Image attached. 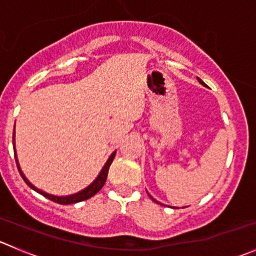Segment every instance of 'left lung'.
Returning <instances> with one entry per match:
<instances>
[{
	"label": "left lung",
	"instance_id": "obj_1",
	"mask_svg": "<svg viewBox=\"0 0 256 256\" xmlns=\"http://www.w3.org/2000/svg\"><path fill=\"white\" fill-rule=\"evenodd\" d=\"M197 79H198V82H200V84H202V85H204V86H206V84H204V82H202V80H200V78H197ZM148 196H150V194H148ZM150 198H151V200H154V202L158 203V202H157V200H154V198H152V197H151V196H150Z\"/></svg>",
	"mask_w": 256,
	"mask_h": 256
}]
</instances>
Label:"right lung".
Returning <instances> with one entry per match:
<instances>
[{
    "label": "right lung",
    "mask_w": 256,
    "mask_h": 256,
    "mask_svg": "<svg viewBox=\"0 0 256 256\" xmlns=\"http://www.w3.org/2000/svg\"><path fill=\"white\" fill-rule=\"evenodd\" d=\"M14 158H16V164H17V167H18V171H20V176H22L23 180H24L26 183H27L28 186H30L32 190H34L36 192H38L40 194L44 196L46 198H48V200H53V202L56 203H59V204H73V203H78V202H82V200H89V198H92V196L96 194L98 192H99L100 190L102 188V186L105 184V182H106V178H108V172H109V168H110V164H112L114 157H115V152H112V156L109 157V160L106 161V164H104V167H102V170L100 171L99 176L95 178L94 182L92 183L90 186H88L86 188H84L82 190H80L78 193H74V194H70V196H62V197H58V196H53V194H49V193H46L43 192V190H38L37 187H34V186L32 184V183L30 182V180L26 178L24 174H23L22 170H20V164H18V160H17V154H16V147H14Z\"/></svg>",
    "instance_id": "right-lung-1"
}]
</instances>
